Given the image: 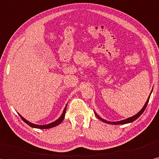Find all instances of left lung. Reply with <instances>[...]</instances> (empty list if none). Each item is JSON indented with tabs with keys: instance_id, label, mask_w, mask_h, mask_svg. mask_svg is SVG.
Listing matches in <instances>:
<instances>
[{
	"instance_id": "obj_1",
	"label": "left lung",
	"mask_w": 159,
	"mask_h": 159,
	"mask_svg": "<svg viewBox=\"0 0 159 159\" xmlns=\"http://www.w3.org/2000/svg\"><path fill=\"white\" fill-rule=\"evenodd\" d=\"M153 90V89H152ZM151 92H152V91H151ZM150 96H151V94L149 95V97H148V99H147V101H146V102L145 103V104H144V106H143V107L142 109H141V110L139 112V113H137L136 114V115H134V116H131V117H129V118H127V119H124V120H121V121H107V120H104V119H103L102 118H101V117H100L98 114H97L96 112H95L94 111V114L95 115H96V116L97 117V118L98 119H99L100 120H101L102 121H103V122H104V123H107V124H128V123H131V122H133L134 121H135L136 119H137L139 116H140L141 114H143V112L145 111V109H146V106H147V104H148V101H149V99H150Z\"/></svg>"
}]
</instances>
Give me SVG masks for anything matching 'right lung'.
Instances as JSON below:
<instances>
[{
	"label": "right lung",
	"mask_w": 159,
	"mask_h": 159,
	"mask_svg": "<svg viewBox=\"0 0 159 159\" xmlns=\"http://www.w3.org/2000/svg\"><path fill=\"white\" fill-rule=\"evenodd\" d=\"M66 107H67V105H66V107H65V108L64 109V111H63V113L62 114V115H61V116L60 117L59 119H57V120H56L55 121L52 122V123H50V124H46V125H38V124H33V123H31V122H30V121H27L25 119H24L23 116H22L21 115H20V114H19V116H20V118L22 119V120H23L24 122H25V123L28 124V125L31 126V127L36 128V129H50V128L54 127V126L59 125V124L61 123V122L63 121V119H64V118H65V111H66Z\"/></svg>",
	"instance_id": "obj_1"
}]
</instances>
